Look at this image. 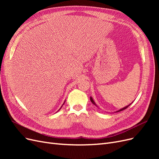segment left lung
<instances>
[{"label":"left lung","instance_id":"8db88e82","mask_svg":"<svg viewBox=\"0 0 159 159\" xmlns=\"http://www.w3.org/2000/svg\"><path fill=\"white\" fill-rule=\"evenodd\" d=\"M90 100H91V103H92L93 105H95V106L96 107H98V105H97V104H96L95 103V102H94V100L93 99V98H92V97H90ZM133 103V102H132ZM131 104H129V105H127V106H125V107H123V108H122V109H119V110H118V111H117L116 112H119V111H123V110H124V109H127L129 106V105H131Z\"/></svg>","mask_w":159,"mask_h":159}]
</instances>
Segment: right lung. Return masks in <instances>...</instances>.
<instances>
[{
	"label": "right lung",
	"mask_w": 159,
	"mask_h": 159,
	"mask_svg": "<svg viewBox=\"0 0 159 159\" xmlns=\"http://www.w3.org/2000/svg\"><path fill=\"white\" fill-rule=\"evenodd\" d=\"M65 102H66V101H65V102H64V103H63V105H64V103H65ZM63 105H61V107H62V106H63ZM61 107H60V109H61ZM60 109H59V110H60ZM59 110H58V111H59Z\"/></svg>",
	"instance_id": "right-lung-1"
}]
</instances>
